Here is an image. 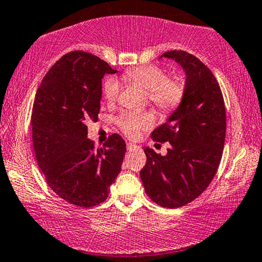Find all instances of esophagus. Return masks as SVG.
Instances as JSON below:
<instances>
[{"label":"esophagus","instance_id":"1","mask_svg":"<svg viewBox=\"0 0 262 262\" xmlns=\"http://www.w3.org/2000/svg\"><path fill=\"white\" fill-rule=\"evenodd\" d=\"M126 148H127L128 151H132V150H135V149H138V146L136 145V144H134V143H130V142H128L127 144H126Z\"/></svg>","mask_w":262,"mask_h":262}]
</instances>
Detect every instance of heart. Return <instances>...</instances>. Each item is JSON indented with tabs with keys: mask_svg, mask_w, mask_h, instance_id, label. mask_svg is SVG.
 <instances>
[{
	"mask_svg": "<svg viewBox=\"0 0 262 262\" xmlns=\"http://www.w3.org/2000/svg\"><path fill=\"white\" fill-rule=\"evenodd\" d=\"M124 78L148 91V98L154 106L162 112H171L180 105L185 94V83L180 77L167 76L162 68L155 64L130 68L125 70ZM120 93L119 82L107 78L103 83V96L108 102H114ZM119 127L127 137L135 138L139 132L154 124V116L149 112H130L120 117Z\"/></svg>",
	"mask_w": 262,
	"mask_h": 262,
	"instance_id": "1",
	"label": "heart"
}]
</instances>
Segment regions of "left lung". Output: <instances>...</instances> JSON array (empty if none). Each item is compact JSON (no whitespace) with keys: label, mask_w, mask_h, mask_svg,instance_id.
<instances>
[{"label":"left lung","mask_w":262,"mask_h":262,"mask_svg":"<svg viewBox=\"0 0 262 262\" xmlns=\"http://www.w3.org/2000/svg\"><path fill=\"white\" fill-rule=\"evenodd\" d=\"M184 68V99L152 141L169 142L166 156L144 148L141 170L145 193L157 205L177 209L202 194L216 175L223 154L227 116L220 84L202 60L182 50L164 52Z\"/></svg>","instance_id":"1"}]
</instances>
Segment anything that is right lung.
<instances>
[{
  "label": "right lung",
  "instance_id": "add662e5",
  "mask_svg": "<svg viewBox=\"0 0 262 262\" xmlns=\"http://www.w3.org/2000/svg\"><path fill=\"white\" fill-rule=\"evenodd\" d=\"M114 73L99 57L71 51L53 64L35 94L31 126L37 163L52 191L78 207L105 202L126 152L118 134L99 149L87 138L85 124L98 120L102 77Z\"/></svg>",
  "mask_w": 262,
  "mask_h": 262
}]
</instances>
